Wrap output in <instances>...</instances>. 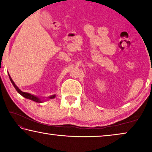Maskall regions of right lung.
I'll return each mask as SVG.
<instances>
[{"label": "right lung", "instance_id": "obj_1", "mask_svg": "<svg viewBox=\"0 0 152 152\" xmlns=\"http://www.w3.org/2000/svg\"><path fill=\"white\" fill-rule=\"evenodd\" d=\"M13 83V84L14 85V86H15V88H16V90H17V91L19 92L20 94H22V95H23V96H25V97H26V98H27V99H31V100H34V101H35V102H40V101H39V99L38 98V97H36V96H34V95H31V94H28V93H26V92H23L22 91H20V90L16 86H15V84L14 83V82H12ZM55 96L56 95H53V96H50L49 98H54L55 97Z\"/></svg>", "mask_w": 152, "mask_h": 152}]
</instances>
